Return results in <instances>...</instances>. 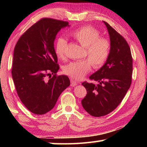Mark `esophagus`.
Wrapping results in <instances>:
<instances>
[{
  "label": "esophagus",
  "mask_w": 147,
  "mask_h": 147,
  "mask_svg": "<svg viewBox=\"0 0 147 147\" xmlns=\"http://www.w3.org/2000/svg\"><path fill=\"white\" fill-rule=\"evenodd\" d=\"M76 85H77L76 82L75 80H72L71 79V86L74 87V86H75Z\"/></svg>",
  "instance_id": "34e87169"
}]
</instances>
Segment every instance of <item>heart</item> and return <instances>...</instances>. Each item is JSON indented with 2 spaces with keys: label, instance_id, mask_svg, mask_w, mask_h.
Segmentation results:
<instances>
[{
  "label": "heart",
  "instance_id": "obj_1",
  "mask_svg": "<svg viewBox=\"0 0 147 147\" xmlns=\"http://www.w3.org/2000/svg\"><path fill=\"white\" fill-rule=\"evenodd\" d=\"M69 36L86 47V56L89 59L73 61L66 65L63 68L65 74L73 79L80 80L90 71L91 65L94 68L98 69L106 63L109 55L111 43L107 38H101L97 30L85 26L71 31ZM67 45L65 38H60L56 41L55 52L59 58H65Z\"/></svg>",
  "mask_w": 147,
  "mask_h": 147
}]
</instances>
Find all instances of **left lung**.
<instances>
[{
	"instance_id": "obj_1",
	"label": "left lung",
	"mask_w": 147,
	"mask_h": 147,
	"mask_svg": "<svg viewBox=\"0 0 147 147\" xmlns=\"http://www.w3.org/2000/svg\"><path fill=\"white\" fill-rule=\"evenodd\" d=\"M108 28L111 41L109 55L106 63L89 76L95 85L86 81L82 85L87 94L82 100L83 108L93 117H102L113 111L124 98L131 84L133 61L127 41L109 24Z\"/></svg>"
}]
</instances>
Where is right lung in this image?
I'll use <instances>...</instances> for the list:
<instances>
[{
	"label": "right lung",
	"mask_w": 147,
	"mask_h": 147,
	"mask_svg": "<svg viewBox=\"0 0 147 147\" xmlns=\"http://www.w3.org/2000/svg\"><path fill=\"white\" fill-rule=\"evenodd\" d=\"M67 26V21L42 18L22 34L15 46L11 74L17 93L36 115L51 110L70 86L68 76L57 75L59 66L54 47L57 33Z\"/></svg>",
	"instance_id": "add662e5"
}]
</instances>
